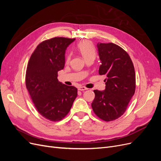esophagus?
<instances>
[{
  "label": "esophagus",
  "mask_w": 161,
  "mask_h": 161,
  "mask_svg": "<svg viewBox=\"0 0 161 161\" xmlns=\"http://www.w3.org/2000/svg\"><path fill=\"white\" fill-rule=\"evenodd\" d=\"M87 89H88L86 88V87H85V86H80L79 88V90L81 91H86Z\"/></svg>",
  "instance_id": "34e87169"
}]
</instances>
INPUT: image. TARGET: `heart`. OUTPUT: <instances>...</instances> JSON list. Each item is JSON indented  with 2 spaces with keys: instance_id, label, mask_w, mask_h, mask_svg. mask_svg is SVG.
I'll return each mask as SVG.
<instances>
[{
  "instance_id": "1",
  "label": "heart",
  "mask_w": 161,
  "mask_h": 161,
  "mask_svg": "<svg viewBox=\"0 0 161 161\" xmlns=\"http://www.w3.org/2000/svg\"><path fill=\"white\" fill-rule=\"evenodd\" d=\"M78 50L80 52L81 55L85 59H88L89 58H95L96 56V50L92 43L88 40L82 41L77 44ZM71 58L70 53H68L66 56V62H69Z\"/></svg>"
}]
</instances>
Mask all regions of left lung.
Segmentation results:
<instances>
[{"mask_svg": "<svg viewBox=\"0 0 161 161\" xmlns=\"http://www.w3.org/2000/svg\"><path fill=\"white\" fill-rule=\"evenodd\" d=\"M99 74L105 75V89L94 90L91 103L94 113L106 121H113L124 114L136 89L134 64L128 53L113 43H98Z\"/></svg>", "mask_w": 161, "mask_h": 161, "instance_id": "obj_1", "label": "left lung"}]
</instances>
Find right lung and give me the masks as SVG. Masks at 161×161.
Segmentation results:
<instances>
[{"label":"right lung","instance_id":"add662e5","mask_svg":"<svg viewBox=\"0 0 161 161\" xmlns=\"http://www.w3.org/2000/svg\"><path fill=\"white\" fill-rule=\"evenodd\" d=\"M75 39L53 37L42 42L31 54L27 67L25 84L34 105L43 118L60 121L70 111L77 89L58 80L64 69L67 47Z\"/></svg>","mask_w":161,"mask_h":161}]
</instances>
